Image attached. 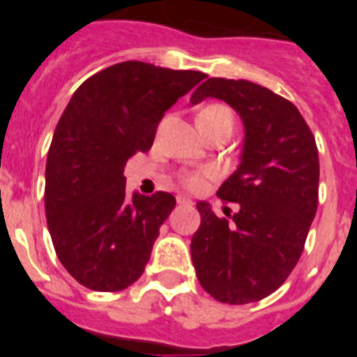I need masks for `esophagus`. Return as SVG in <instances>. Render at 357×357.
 <instances>
[{
  "label": "esophagus",
  "mask_w": 357,
  "mask_h": 357,
  "mask_svg": "<svg viewBox=\"0 0 357 357\" xmlns=\"http://www.w3.org/2000/svg\"><path fill=\"white\" fill-rule=\"evenodd\" d=\"M176 204H178V206H193V200L188 197H182V195H178V197H176Z\"/></svg>",
  "instance_id": "obj_1"
}]
</instances>
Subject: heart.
Returning a JSON list of instances; mask_svg holds the SVG:
<instances>
[{"label":"heart","mask_w":357,"mask_h":357,"mask_svg":"<svg viewBox=\"0 0 357 357\" xmlns=\"http://www.w3.org/2000/svg\"><path fill=\"white\" fill-rule=\"evenodd\" d=\"M216 116H230V110L223 105H209L202 110L198 118H216ZM207 175V172H195V173H185L182 175V184L189 189H200L204 184V176Z\"/></svg>","instance_id":"1"}]
</instances>
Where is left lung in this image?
Listing matches in <instances>:
<instances>
[{"mask_svg": "<svg viewBox=\"0 0 357 357\" xmlns=\"http://www.w3.org/2000/svg\"><path fill=\"white\" fill-rule=\"evenodd\" d=\"M229 103L245 125L241 162L218 189L238 204L218 218L207 202L191 239L202 288L218 302L248 304L275 291L301 259L318 207V148L291 102L248 80L209 78L191 96Z\"/></svg>", "mask_w": 357, "mask_h": 357, "instance_id": "1", "label": "left lung"}]
</instances>
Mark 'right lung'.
<instances>
[{
  "label": "right lung",
  "instance_id": "1",
  "mask_svg": "<svg viewBox=\"0 0 357 357\" xmlns=\"http://www.w3.org/2000/svg\"><path fill=\"white\" fill-rule=\"evenodd\" d=\"M207 75L127 61L75 91L53 134L44 207L62 266L85 288L121 291L143 275L169 193H125V164L155 139L164 112Z\"/></svg>",
  "mask_w": 357,
  "mask_h": 357
}]
</instances>
